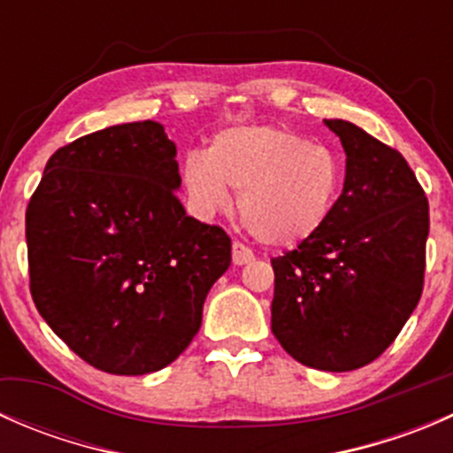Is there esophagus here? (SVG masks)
Instances as JSON below:
<instances>
[{"label": "esophagus", "mask_w": 453, "mask_h": 453, "mask_svg": "<svg viewBox=\"0 0 453 453\" xmlns=\"http://www.w3.org/2000/svg\"><path fill=\"white\" fill-rule=\"evenodd\" d=\"M252 260H254V252L248 248V245L239 243V241H234V243H232V263L248 265V263H252Z\"/></svg>", "instance_id": "34e87169"}]
</instances>
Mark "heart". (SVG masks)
Instances as JSON below:
<instances>
[{"label": "heart", "instance_id": "heart-1", "mask_svg": "<svg viewBox=\"0 0 453 453\" xmlns=\"http://www.w3.org/2000/svg\"><path fill=\"white\" fill-rule=\"evenodd\" d=\"M344 166L331 146L276 125L230 127L210 138L205 153L190 150L181 188L199 219L232 205L258 241L289 248L313 239L331 217Z\"/></svg>", "mask_w": 453, "mask_h": 453}]
</instances>
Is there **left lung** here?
Masks as SVG:
<instances>
[{
  "mask_svg": "<svg viewBox=\"0 0 453 453\" xmlns=\"http://www.w3.org/2000/svg\"><path fill=\"white\" fill-rule=\"evenodd\" d=\"M346 177L326 226L272 258V331L309 368L346 372L377 359L423 291L429 205L403 155L346 120Z\"/></svg>",
  "mask_w": 453,
  "mask_h": 453,
  "instance_id": "obj_1",
  "label": "left lung"
}]
</instances>
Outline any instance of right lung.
Listing matches in <instances>:
<instances>
[{
	"instance_id": "right-lung-1",
	"label": "right lung",
	"mask_w": 453,
	"mask_h": 453,
	"mask_svg": "<svg viewBox=\"0 0 453 453\" xmlns=\"http://www.w3.org/2000/svg\"><path fill=\"white\" fill-rule=\"evenodd\" d=\"M177 149L159 122L83 135L45 164L26 210L30 294L94 368L146 374L175 362L232 263L221 227L177 199Z\"/></svg>"
}]
</instances>
